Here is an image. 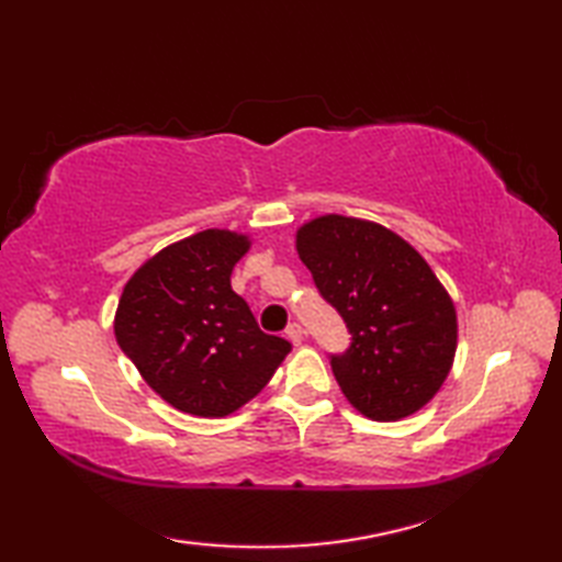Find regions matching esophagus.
Wrapping results in <instances>:
<instances>
[{"label":"esophagus","instance_id":"34e87169","mask_svg":"<svg viewBox=\"0 0 562 562\" xmlns=\"http://www.w3.org/2000/svg\"><path fill=\"white\" fill-rule=\"evenodd\" d=\"M284 336H288L294 345H300V342L304 340V328L294 321V324H290V326H288V330H284Z\"/></svg>","mask_w":562,"mask_h":562}]
</instances>
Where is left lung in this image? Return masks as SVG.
Listing matches in <instances>:
<instances>
[{
  "instance_id": "8db88e82",
  "label": "left lung",
  "mask_w": 562,
  "mask_h": 562,
  "mask_svg": "<svg viewBox=\"0 0 562 562\" xmlns=\"http://www.w3.org/2000/svg\"><path fill=\"white\" fill-rule=\"evenodd\" d=\"M296 250L352 342L330 355L338 384L372 420H401L432 401L457 352V308L398 234L326 214L296 232Z\"/></svg>"
}]
</instances>
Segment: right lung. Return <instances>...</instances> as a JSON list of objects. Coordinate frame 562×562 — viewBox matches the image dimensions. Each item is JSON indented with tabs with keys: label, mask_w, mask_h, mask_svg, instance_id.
Masks as SVG:
<instances>
[{
	"label": "right lung",
	"mask_w": 562,
	"mask_h": 562,
	"mask_svg": "<svg viewBox=\"0 0 562 562\" xmlns=\"http://www.w3.org/2000/svg\"><path fill=\"white\" fill-rule=\"evenodd\" d=\"M248 236L205 229L166 246L127 280L115 340L173 408L224 417L268 384L292 345L262 333L232 290Z\"/></svg>",
	"instance_id": "1"
}]
</instances>
